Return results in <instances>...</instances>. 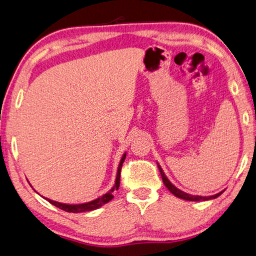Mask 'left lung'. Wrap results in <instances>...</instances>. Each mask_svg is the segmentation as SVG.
Returning <instances> with one entry per match:
<instances>
[{"mask_svg": "<svg viewBox=\"0 0 256 256\" xmlns=\"http://www.w3.org/2000/svg\"><path fill=\"white\" fill-rule=\"evenodd\" d=\"M158 168L160 171V174H162V182H164V185L168 187V190L171 192L173 196H176V198H180V199H184V200H187V202H205V200H210V199H216L220 196V194L224 193L222 192H219L218 194H214V196H192V194H188V193H185L182 192V190H180L179 188H176V187L173 185V184L170 182L168 179V176H165V173H164L162 168H160V165L158 164Z\"/></svg>", "mask_w": 256, "mask_h": 256, "instance_id": "left-lung-1", "label": "left lung"}]
</instances>
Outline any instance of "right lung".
Listing matches in <instances>:
<instances>
[{
	"mask_svg": "<svg viewBox=\"0 0 256 256\" xmlns=\"http://www.w3.org/2000/svg\"><path fill=\"white\" fill-rule=\"evenodd\" d=\"M126 158V153H124L120 159V162H119V166H118V171H117V176H116V182L112 188L108 190V193L103 194V196L97 198V199L92 200V202H85V204H72V205H69V204H62V202H54V200L51 199H46V198H44V199H46L48 202L50 204H52L54 206L58 207V208L66 210V212H71V213H82V212H90V210H97L102 207L105 204H108L110 200L114 199V190H118L119 188V182H120V171H122V162H124V160Z\"/></svg>",
	"mask_w": 256,
	"mask_h": 256,
	"instance_id": "obj_1",
	"label": "right lung"
}]
</instances>
